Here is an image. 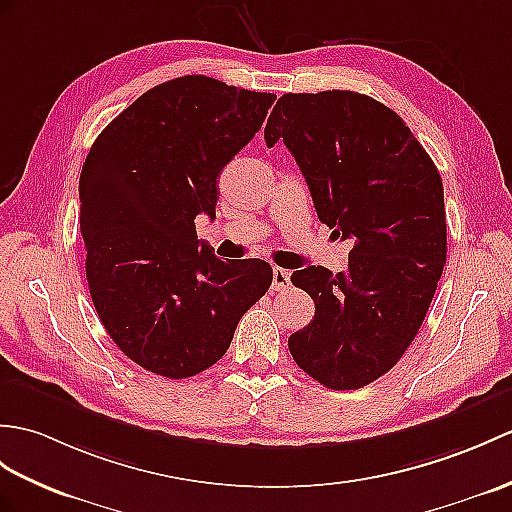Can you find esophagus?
Wrapping results in <instances>:
<instances>
[{"label": "esophagus", "mask_w": 512, "mask_h": 512, "mask_svg": "<svg viewBox=\"0 0 512 512\" xmlns=\"http://www.w3.org/2000/svg\"><path fill=\"white\" fill-rule=\"evenodd\" d=\"M288 288H290V272L285 268H279V266L272 268V290L283 292Z\"/></svg>", "instance_id": "1"}]
</instances>
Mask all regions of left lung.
<instances>
[{
	"mask_svg": "<svg viewBox=\"0 0 512 512\" xmlns=\"http://www.w3.org/2000/svg\"><path fill=\"white\" fill-rule=\"evenodd\" d=\"M305 176L318 220L351 240L347 272H292L314 320L290 336L294 362L331 390L388 373L430 310L447 259L443 181L412 130L355 91L285 93L264 130Z\"/></svg>",
	"mask_w": 512,
	"mask_h": 512,
	"instance_id": "obj_1",
	"label": "left lung"
}]
</instances>
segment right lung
<instances>
[{"instance_id":"1","label":"right lung","mask_w":512,"mask_h":512,"mask_svg":"<svg viewBox=\"0 0 512 512\" xmlns=\"http://www.w3.org/2000/svg\"><path fill=\"white\" fill-rule=\"evenodd\" d=\"M277 95L183 76L106 126L80 174L87 281L106 334L146 371L185 379L216 364L264 296V259H220L198 240L216 218L218 176Z\"/></svg>"}]
</instances>
